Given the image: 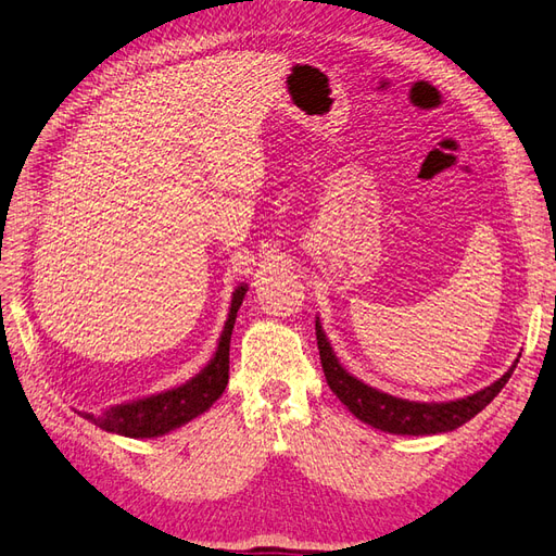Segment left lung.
Masks as SVG:
<instances>
[{"instance_id":"1","label":"left lung","mask_w":556,"mask_h":556,"mask_svg":"<svg viewBox=\"0 0 556 556\" xmlns=\"http://www.w3.org/2000/svg\"><path fill=\"white\" fill-rule=\"evenodd\" d=\"M315 339H318L323 371L327 386L332 388V393L346 404L351 414H355L359 421L393 434H438L460 428L501 393L519 363V359H515V365L509 367L496 383L486 386L484 390H477L475 395H468L463 400L409 402L381 393V390L351 377V374L339 365V359L323 332L320 320H315Z\"/></svg>"}]
</instances>
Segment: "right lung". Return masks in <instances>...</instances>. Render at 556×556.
I'll use <instances>...</instances> for the list:
<instances>
[{
  "label": "right lung",
  "instance_id": "obj_1",
  "mask_svg": "<svg viewBox=\"0 0 556 556\" xmlns=\"http://www.w3.org/2000/svg\"><path fill=\"white\" fill-rule=\"evenodd\" d=\"M245 292V285H241L233 292L229 318L224 323V332L219 337L215 357L210 359L207 367L201 369L197 377L173 390H166V393L116 404V407H110L100 414L81 416L98 428L124 434V438H159V434H166L179 426H185L191 418H197L199 414L213 407V402L224 393V388L229 383V343L236 313L243 304Z\"/></svg>",
  "mask_w": 556,
  "mask_h": 556
}]
</instances>
